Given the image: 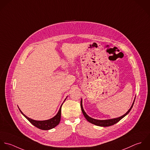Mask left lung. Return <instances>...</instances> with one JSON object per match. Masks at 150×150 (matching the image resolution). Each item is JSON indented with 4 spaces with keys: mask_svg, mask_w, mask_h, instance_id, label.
Segmentation results:
<instances>
[{
    "mask_svg": "<svg viewBox=\"0 0 150 150\" xmlns=\"http://www.w3.org/2000/svg\"><path fill=\"white\" fill-rule=\"evenodd\" d=\"M136 98V97H135ZM135 100V99H134ZM134 100L130 107V108L128 110V111L125 114H124L123 115H122V117H120L119 118H114V119H111V120H95V119H93L92 118H91L90 117H89L86 113L85 112L83 108V107H82V100H81V110H82V113L85 117V118L88 121H89V122H90L92 124H94V125H96L97 126H103V127H107V126H112L115 123H117V122H118L120 121V120H122L123 117H125L127 114H128V113L130 111L131 109L133 107V105L134 104Z\"/></svg>",
    "mask_w": 150,
    "mask_h": 150,
    "instance_id": "obj_1",
    "label": "left lung"
}]
</instances>
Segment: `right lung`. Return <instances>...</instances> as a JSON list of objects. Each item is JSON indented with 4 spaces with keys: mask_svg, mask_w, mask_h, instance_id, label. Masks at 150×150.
Returning a JSON list of instances; mask_svg holds the SVG:
<instances>
[{
    "mask_svg": "<svg viewBox=\"0 0 150 150\" xmlns=\"http://www.w3.org/2000/svg\"><path fill=\"white\" fill-rule=\"evenodd\" d=\"M62 106V105H61ZM61 106L60 108V110L58 112V113L57 114V115L54 117L53 118L50 119L49 120H32L30 118L27 117L26 115H25L20 110V112H21V114L28 120L30 123L35 126V127L42 129V130H49L51 129L54 128V127H56L57 125H58L60 123V120H61Z\"/></svg>",
    "mask_w": 150,
    "mask_h": 150,
    "instance_id": "right-lung-1",
    "label": "right lung"
}]
</instances>
